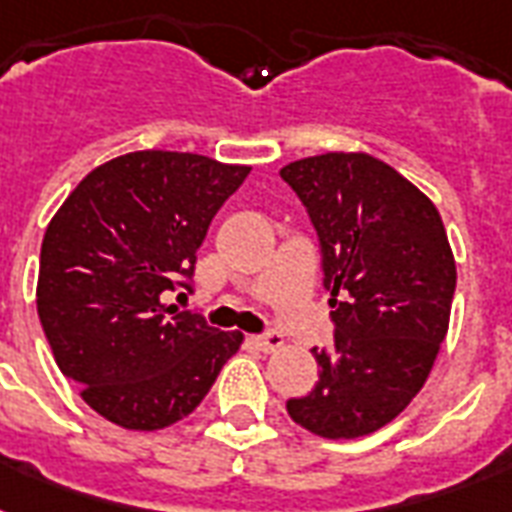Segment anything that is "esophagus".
Here are the masks:
<instances>
[{
  "label": "esophagus",
  "instance_id": "obj_1",
  "mask_svg": "<svg viewBox=\"0 0 512 512\" xmlns=\"http://www.w3.org/2000/svg\"><path fill=\"white\" fill-rule=\"evenodd\" d=\"M249 342L255 345L257 350H263V353H273V350H279L281 345H284V340H281L279 332H268V335H255L249 337Z\"/></svg>",
  "mask_w": 512,
  "mask_h": 512
}]
</instances>
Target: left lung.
Here are the masks:
<instances>
[{"instance_id":"8db88e82","label":"left lung","mask_w":512,"mask_h":512,"mask_svg":"<svg viewBox=\"0 0 512 512\" xmlns=\"http://www.w3.org/2000/svg\"><path fill=\"white\" fill-rule=\"evenodd\" d=\"M281 177L319 233L335 345L289 417L321 438L369 436L428 380L449 329L457 265L436 204L369 154H321Z\"/></svg>"}]
</instances>
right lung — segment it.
Instances as JSON below:
<instances>
[{
  "label": "right lung",
  "mask_w": 512,
  "mask_h": 512,
  "mask_svg": "<svg viewBox=\"0 0 512 512\" xmlns=\"http://www.w3.org/2000/svg\"><path fill=\"white\" fill-rule=\"evenodd\" d=\"M249 167L177 151L100 164L47 225L36 311L60 372L127 430H162L201 404L241 332L164 300L191 289L196 249Z\"/></svg>",
  "instance_id": "add662e5"
}]
</instances>
